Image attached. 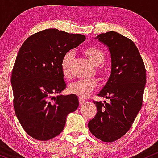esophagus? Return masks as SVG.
Here are the masks:
<instances>
[{"label":"esophagus","mask_w":158,"mask_h":158,"mask_svg":"<svg viewBox=\"0 0 158 158\" xmlns=\"http://www.w3.org/2000/svg\"><path fill=\"white\" fill-rule=\"evenodd\" d=\"M85 99L84 98H81V97H79V102H80V104H83V103H84L85 102Z\"/></svg>","instance_id":"34e87169"}]
</instances>
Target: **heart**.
<instances>
[{"instance_id":"heart-1","label":"heart","mask_w":158,"mask_h":158,"mask_svg":"<svg viewBox=\"0 0 158 158\" xmlns=\"http://www.w3.org/2000/svg\"><path fill=\"white\" fill-rule=\"evenodd\" d=\"M84 52L95 65H100L104 62L105 58L104 51L96 46H88L84 49ZM72 56V53L68 51L62 57L60 67L65 76H69L70 74V64ZM96 85L97 81L95 78L80 79L71 83L69 86V91L80 97H87L95 88Z\"/></svg>"}]
</instances>
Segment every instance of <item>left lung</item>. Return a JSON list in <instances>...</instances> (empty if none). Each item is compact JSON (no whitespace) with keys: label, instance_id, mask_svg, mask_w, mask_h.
<instances>
[{"label":"left lung","instance_id":"1","mask_svg":"<svg viewBox=\"0 0 158 158\" xmlns=\"http://www.w3.org/2000/svg\"><path fill=\"white\" fill-rule=\"evenodd\" d=\"M97 38L109 48L111 74L98 94L109 102L93 103L97 113L88 123L90 132L103 142L120 139L130 130L143 105L146 70L138 48L132 40L114 31Z\"/></svg>","mask_w":158,"mask_h":158}]
</instances>
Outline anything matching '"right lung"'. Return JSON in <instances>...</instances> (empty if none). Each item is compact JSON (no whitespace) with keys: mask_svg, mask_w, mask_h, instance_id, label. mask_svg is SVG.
<instances>
[{"mask_svg":"<svg viewBox=\"0 0 158 158\" xmlns=\"http://www.w3.org/2000/svg\"><path fill=\"white\" fill-rule=\"evenodd\" d=\"M86 40L57 29L28 37L19 49L11 83L18 119L31 137L46 141L63 131L67 115L79 105L75 95H57L66 86L60 67L62 57Z\"/></svg>","mask_w":158,"mask_h":158,"instance_id":"right-lung-1","label":"right lung"}]
</instances>
